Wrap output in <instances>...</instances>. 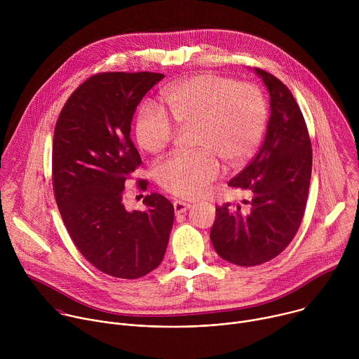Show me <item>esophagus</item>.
I'll list each match as a JSON object with an SVG mask.
<instances>
[{
	"label": "esophagus",
	"mask_w": 359,
	"mask_h": 359,
	"mask_svg": "<svg viewBox=\"0 0 359 359\" xmlns=\"http://www.w3.org/2000/svg\"><path fill=\"white\" fill-rule=\"evenodd\" d=\"M173 208H175V213L180 215V213H184V212H187L190 209V204L186 203V201L176 200V201H173Z\"/></svg>",
	"instance_id": "esophagus-1"
}]
</instances>
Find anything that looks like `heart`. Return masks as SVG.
Wrapping results in <instances>:
<instances>
[{
  "label": "heart",
  "mask_w": 359,
  "mask_h": 359,
  "mask_svg": "<svg viewBox=\"0 0 359 359\" xmlns=\"http://www.w3.org/2000/svg\"><path fill=\"white\" fill-rule=\"evenodd\" d=\"M162 99L179 126L196 125L191 153H176L158 166V182L179 197H197L220 173L219 159L229 166L243 165L262 142L267 125V102L252 83L201 74L162 92ZM176 126L169 115L146 102L136 116L137 144L159 153L173 140Z\"/></svg>",
  "instance_id": "obj_1"
}]
</instances>
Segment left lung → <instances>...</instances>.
Here are the masks:
<instances>
[{"mask_svg":"<svg viewBox=\"0 0 359 359\" xmlns=\"http://www.w3.org/2000/svg\"><path fill=\"white\" fill-rule=\"evenodd\" d=\"M270 93V119L262 149L230 187L250 193L248 210L230 203L216 208L210 240L220 257L241 267L273 260L299 229L309 198L313 149L304 116L290 89L255 68Z\"/></svg>","mask_w":359,"mask_h":359,"instance_id":"1","label":"left lung"}]
</instances>
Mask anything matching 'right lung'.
<instances>
[{"label": "right lung", "instance_id": "1", "mask_svg": "<svg viewBox=\"0 0 359 359\" xmlns=\"http://www.w3.org/2000/svg\"><path fill=\"white\" fill-rule=\"evenodd\" d=\"M163 74L102 72L79 85L64 105L53 143V184L64 224L83 257L99 271L135 280L163 260L175 220L162 194L128 212L126 180L142 159L130 123L142 97ZM146 190L147 182L139 180Z\"/></svg>", "mask_w": 359, "mask_h": 359}]
</instances>
